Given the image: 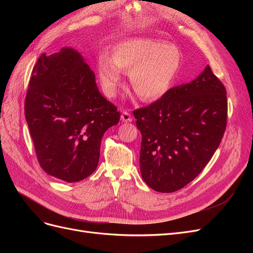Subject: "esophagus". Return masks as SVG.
<instances>
[{
    "label": "esophagus",
    "instance_id": "obj_1",
    "mask_svg": "<svg viewBox=\"0 0 253 253\" xmlns=\"http://www.w3.org/2000/svg\"><path fill=\"white\" fill-rule=\"evenodd\" d=\"M121 120L124 122H131L133 120V117L131 116V114L126 111H124L121 114Z\"/></svg>",
    "mask_w": 253,
    "mask_h": 253
}]
</instances>
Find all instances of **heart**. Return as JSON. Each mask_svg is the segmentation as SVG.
<instances>
[{
	"label": "heart",
	"mask_w": 253,
	"mask_h": 253,
	"mask_svg": "<svg viewBox=\"0 0 253 253\" xmlns=\"http://www.w3.org/2000/svg\"><path fill=\"white\" fill-rule=\"evenodd\" d=\"M98 74L104 93L114 97L129 73L133 90L141 100H157L169 89L180 66V52L174 45L155 39H129L115 45L112 57L98 56Z\"/></svg>",
	"instance_id": "b5f03b06"
}]
</instances>
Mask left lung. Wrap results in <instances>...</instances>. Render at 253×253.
Listing matches in <instances>:
<instances>
[{"instance_id":"obj_1","label":"left lung","mask_w":253,"mask_h":253,"mask_svg":"<svg viewBox=\"0 0 253 253\" xmlns=\"http://www.w3.org/2000/svg\"><path fill=\"white\" fill-rule=\"evenodd\" d=\"M226 94L208 65L192 82L133 112L142 136L140 172L150 188L175 192L205 169L226 129Z\"/></svg>"}]
</instances>
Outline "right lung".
Here are the masks:
<instances>
[{"instance_id":"right-lung-1","label":"right lung","mask_w":253,"mask_h":253,"mask_svg":"<svg viewBox=\"0 0 253 253\" xmlns=\"http://www.w3.org/2000/svg\"><path fill=\"white\" fill-rule=\"evenodd\" d=\"M24 110L39 165L67 182L96 170L102 137L120 118L99 91L94 72L70 47L38 59Z\"/></svg>"}]
</instances>
